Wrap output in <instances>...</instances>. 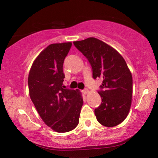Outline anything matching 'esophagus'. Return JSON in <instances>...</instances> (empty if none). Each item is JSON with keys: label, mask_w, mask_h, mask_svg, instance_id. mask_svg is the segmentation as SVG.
I'll return each instance as SVG.
<instances>
[{"label": "esophagus", "mask_w": 158, "mask_h": 158, "mask_svg": "<svg viewBox=\"0 0 158 158\" xmlns=\"http://www.w3.org/2000/svg\"><path fill=\"white\" fill-rule=\"evenodd\" d=\"M82 92H83V94H88L89 90H88V88H85V89L82 90Z\"/></svg>", "instance_id": "esophagus-1"}]
</instances>
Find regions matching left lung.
<instances>
[{
  "label": "left lung",
  "instance_id": "obj_1",
  "mask_svg": "<svg viewBox=\"0 0 158 158\" xmlns=\"http://www.w3.org/2000/svg\"><path fill=\"white\" fill-rule=\"evenodd\" d=\"M73 44L89 61L94 79L102 80L98 91L102 102L94 110L98 122L106 127L117 126L126 118L131 105L133 81L126 61L117 50L95 38Z\"/></svg>",
  "mask_w": 158,
  "mask_h": 158
}]
</instances>
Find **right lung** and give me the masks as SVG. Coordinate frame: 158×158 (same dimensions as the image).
<instances>
[{
	"mask_svg": "<svg viewBox=\"0 0 158 158\" xmlns=\"http://www.w3.org/2000/svg\"><path fill=\"white\" fill-rule=\"evenodd\" d=\"M71 45H49L34 61L28 77L30 97L40 117L52 130L62 133L77 126L83 105L79 90L63 85V63Z\"/></svg>",
	"mask_w": 158,
	"mask_h": 158,
	"instance_id": "right-lung-1",
	"label": "right lung"
}]
</instances>
